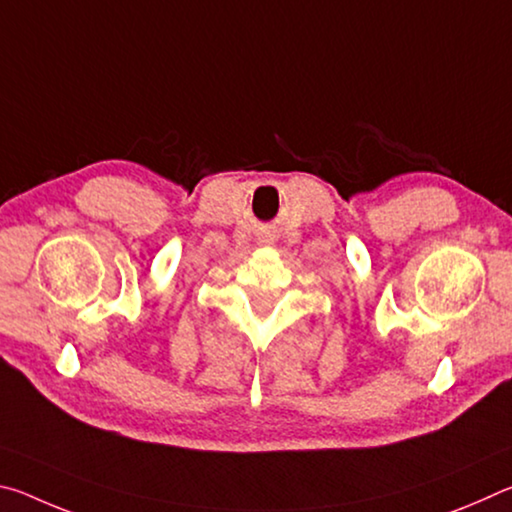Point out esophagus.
I'll list each match as a JSON object with an SVG mask.
<instances>
[{
    "label": "esophagus",
    "instance_id": "1",
    "mask_svg": "<svg viewBox=\"0 0 512 512\" xmlns=\"http://www.w3.org/2000/svg\"><path fill=\"white\" fill-rule=\"evenodd\" d=\"M264 241L266 244H273V237H264Z\"/></svg>",
    "mask_w": 512,
    "mask_h": 512
}]
</instances>
